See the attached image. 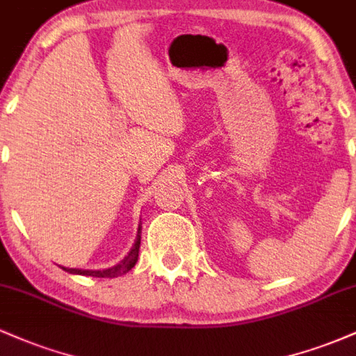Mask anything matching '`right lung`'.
I'll return each mask as SVG.
<instances>
[{"label":"right lung","mask_w":356,"mask_h":356,"mask_svg":"<svg viewBox=\"0 0 356 356\" xmlns=\"http://www.w3.org/2000/svg\"><path fill=\"white\" fill-rule=\"evenodd\" d=\"M140 227L142 226H138L137 239L136 243H134L132 249H130V252L120 261V263L115 264V266L107 268V269H95V271H93V269H76V268H63V269L67 273H70V275L93 276V277H117L120 275H125V273H129L130 269L136 266L138 259V248H140V232H142Z\"/></svg>","instance_id":"add662e5"}]
</instances>
